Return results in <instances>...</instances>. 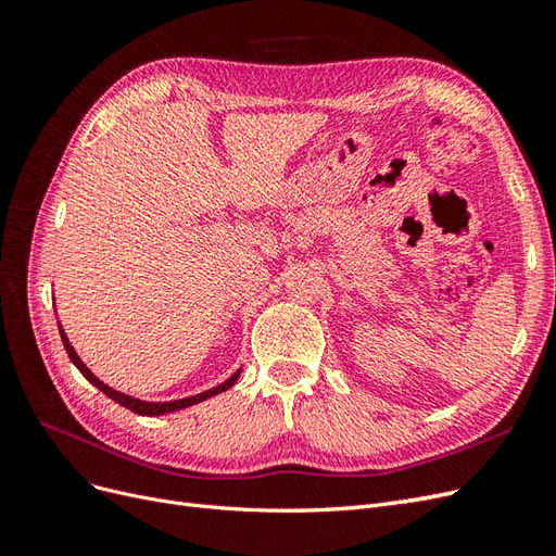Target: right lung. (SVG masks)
Here are the masks:
<instances>
[{"instance_id": "add662e5", "label": "right lung", "mask_w": 556, "mask_h": 556, "mask_svg": "<svg viewBox=\"0 0 556 556\" xmlns=\"http://www.w3.org/2000/svg\"><path fill=\"white\" fill-rule=\"evenodd\" d=\"M60 336H62V343H64L66 355H70V359L74 362V366L78 368V371H80L83 376H86V380H88L90 384H94L99 392H104L109 399H113L115 403H121V406L129 408L131 413H137V415H148V417H155V415H164V413H176V410H180V408L194 406V403H199V401H206V399H211V396H215V394H223L225 390H229V387L239 380V374H241V371H237V374H233L229 380H225L223 384H217V387H213V390H206V392L194 394V396H188V399H178V401H162V403H153V401H141V399L127 396V394H123V392H115V390H111L109 384H104L102 380H99V378H97V376L90 371V368L80 362V357L76 355V350L72 348L70 339H66V333H64L62 325H60Z\"/></svg>"}]
</instances>
